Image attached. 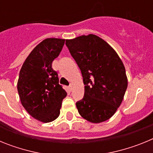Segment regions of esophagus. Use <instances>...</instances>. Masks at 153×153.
Segmentation results:
<instances>
[{
  "mask_svg": "<svg viewBox=\"0 0 153 153\" xmlns=\"http://www.w3.org/2000/svg\"><path fill=\"white\" fill-rule=\"evenodd\" d=\"M73 86H74V85H73V83H71V84L70 85V86H69V90H70V91H72V90H73Z\"/></svg>",
  "mask_w": 153,
  "mask_h": 153,
  "instance_id": "34e87169",
  "label": "esophagus"
}]
</instances>
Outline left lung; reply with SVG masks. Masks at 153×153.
<instances>
[{"instance_id":"left-lung-1","label":"left lung","mask_w":153,"mask_h":153,"mask_svg":"<svg viewBox=\"0 0 153 153\" xmlns=\"http://www.w3.org/2000/svg\"><path fill=\"white\" fill-rule=\"evenodd\" d=\"M85 85L84 97L76 103L79 115L93 123L109 120L122 103L128 86L123 63L113 47L94 34L66 40Z\"/></svg>"}]
</instances>
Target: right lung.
<instances>
[{"label": "right lung", "mask_w": 153, "mask_h": 153, "mask_svg": "<svg viewBox=\"0 0 153 153\" xmlns=\"http://www.w3.org/2000/svg\"><path fill=\"white\" fill-rule=\"evenodd\" d=\"M65 40L47 38L30 52L19 74L17 91L21 104L31 117L42 123L56 120L67 93L59 84L52 63L61 52Z\"/></svg>", "instance_id": "1"}]
</instances>
